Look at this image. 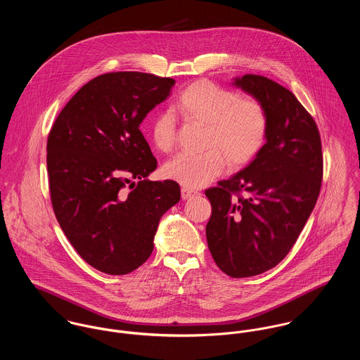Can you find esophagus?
I'll return each mask as SVG.
<instances>
[{
	"label": "esophagus",
	"instance_id": "esophagus-1",
	"mask_svg": "<svg viewBox=\"0 0 360 360\" xmlns=\"http://www.w3.org/2000/svg\"><path fill=\"white\" fill-rule=\"evenodd\" d=\"M195 195H198L197 191L190 190V188H186V187L181 188V198H183V200H190V198H193V197H195Z\"/></svg>",
	"mask_w": 360,
	"mask_h": 360
}]
</instances>
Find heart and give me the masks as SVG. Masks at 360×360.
I'll list each match as a JSON object with an SVG mask.
<instances>
[{
	"instance_id": "heart-1",
	"label": "heart",
	"mask_w": 360,
	"mask_h": 360,
	"mask_svg": "<svg viewBox=\"0 0 360 360\" xmlns=\"http://www.w3.org/2000/svg\"><path fill=\"white\" fill-rule=\"evenodd\" d=\"M183 120L206 126L204 154H179L163 166L167 179L190 188H200L224 169V159L233 169L247 165L263 146L266 113L251 98H240L234 91L210 82L190 84L173 106ZM155 148L169 153L176 143V124L169 113H160L151 124Z\"/></svg>"
}]
</instances>
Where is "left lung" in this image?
Instances as JSON below:
<instances>
[{"label": "left lung", "mask_w": 360, "mask_h": 360, "mask_svg": "<svg viewBox=\"0 0 360 360\" xmlns=\"http://www.w3.org/2000/svg\"><path fill=\"white\" fill-rule=\"evenodd\" d=\"M231 84L262 105L267 122L255 159L205 191L209 251L221 271L241 278L267 271L291 251L316 205L323 156L317 126L290 90L259 75ZM240 192L245 199L232 198Z\"/></svg>", "instance_id": "1"}]
</instances>
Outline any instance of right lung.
Returning a JSON list of instances; mask_svg holds the SVG:
<instances>
[{
  "mask_svg": "<svg viewBox=\"0 0 360 360\" xmlns=\"http://www.w3.org/2000/svg\"><path fill=\"white\" fill-rule=\"evenodd\" d=\"M174 83L141 72L101 75L65 105L50 131L55 216L77 254L106 274L140 267L153 254L160 217L180 201L176 181L147 179L156 159L140 131Z\"/></svg>",
  "mask_w": 360,
  "mask_h": 360,
  "instance_id": "obj_1",
  "label": "right lung"
}]
</instances>
